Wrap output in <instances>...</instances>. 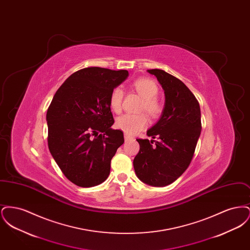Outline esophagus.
<instances>
[{"label":"esophagus","mask_w":250,"mask_h":250,"mask_svg":"<svg viewBox=\"0 0 250 250\" xmlns=\"http://www.w3.org/2000/svg\"><path fill=\"white\" fill-rule=\"evenodd\" d=\"M133 140V138L130 137V136H128V135H126V134H125V142H128V141H132Z\"/></svg>","instance_id":"34e87169"}]
</instances>
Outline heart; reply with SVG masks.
I'll list each match as a JSON object with an SVG mask.
<instances>
[{"label":"heart","instance_id":"obj_1","mask_svg":"<svg viewBox=\"0 0 250 250\" xmlns=\"http://www.w3.org/2000/svg\"><path fill=\"white\" fill-rule=\"evenodd\" d=\"M133 89L143 99L142 109L152 118H156L162 111V106L155 98L158 94V87L155 82L149 79H139L132 84ZM124 91L120 88H114L109 95L110 108L119 113L122 110ZM148 124L147 117L144 114H124L116 120V126L126 135H134L143 130Z\"/></svg>","mask_w":250,"mask_h":250}]
</instances>
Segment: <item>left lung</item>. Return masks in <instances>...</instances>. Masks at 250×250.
<instances>
[{
  "mask_svg": "<svg viewBox=\"0 0 250 250\" xmlns=\"http://www.w3.org/2000/svg\"><path fill=\"white\" fill-rule=\"evenodd\" d=\"M147 72L155 75L162 86L165 105L160 119L147 130L153 140H137L140 151L133 166L144 184L165 187L190 164L202 131L201 108L195 95L177 78L161 69Z\"/></svg>",
  "mask_w": 250,
  "mask_h": 250,
  "instance_id": "obj_1",
  "label": "left lung"
}]
</instances>
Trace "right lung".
I'll return each instance as SVG.
<instances>
[{
    "instance_id": "add662e5",
    "label": "right lung",
    "mask_w": 250,
    "mask_h": 250,
    "mask_svg": "<svg viewBox=\"0 0 250 250\" xmlns=\"http://www.w3.org/2000/svg\"><path fill=\"white\" fill-rule=\"evenodd\" d=\"M128 77L126 70L87 67L61 85L47 111L49 152L64 176L82 188L108 177L110 161L124 143L114 130L111 91Z\"/></svg>"
}]
</instances>
